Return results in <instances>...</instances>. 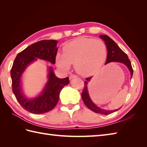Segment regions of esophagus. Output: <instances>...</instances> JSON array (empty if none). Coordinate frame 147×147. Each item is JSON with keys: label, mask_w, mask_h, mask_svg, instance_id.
Returning <instances> with one entry per match:
<instances>
[{"label": "esophagus", "mask_w": 147, "mask_h": 147, "mask_svg": "<svg viewBox=\"0 0 147 147\" xmlns=\"http://www.w3.org/2000/svg\"><path fill=\"white\" fill-rule=\"evenodd\" d=\"M76 76L74 75V74H71V75H70L69 76V80H72L73 78H76Z\"/></svg>", "instance_id": "esophagus-1"}]
</instances>
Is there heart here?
<instances>
[{"label":"heart","mask_w":147,"mask_h":147,"mask_svg":"<svg viewBox=\"0 0 147 147\" xmlns=\"http://www.w3.org/2000/svg\"><path fill=\"white\" fill-rule=\"evenodd\" d=\"M107 48L101 40L82 36L67 43L63 54L56 55V64L64 70L74 65L77 73L88 75L100 68L107 59Z\"/></svg>","instance_id":"b5f03b06"}]
</instances>
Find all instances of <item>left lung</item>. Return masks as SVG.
<instances>
[{
    "instance_id": "left-lung-1",
    "label": "left lung",
    "mask_w": 147,
    "mask_h": 147,
    "mask_svg": "<svg viewBox=\"0 0 147 147\" xmlns=\"http://www.w3.org/2000/svg\"><path fill=\"white\" fill-rule=\"evenodd\" d=\"M100 37L104 40L105 43L107 48V60L105 62V64H107L109 62H121V63H123L125 64L127 68L129 69V70L131 73V78L133 76V70L131 66V63L128 57H127V54L126 53H124L122 50L119 47V46L117 45V43H115L113 40L111 39L110 37L108 36L107 35H100ZM91 79V77L87 78H86V80L85 82V87L83 90L82 97L83 100L84 104L86 105V106L88 108H89L90 110L92 111L96 112V113L107 115L110 114L111 113L118 111L119 109H116V110L114 111H107L105 110V109H102L98 107L94 103H93L92 100L90 99V96L88 94V88H87V84H88V82H89L90 80Z\"/></svg>"
}]
</instances>
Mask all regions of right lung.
Instances as JSON below:
<instances>
[{"label":"right lung","instance_id":"1","mask_svg":"<svg viewBox=\"0 0 147 147\" xmlns=\"http://www.w3.org/2000/svg\"><path fill=\"white\" fill-rule=\"evenodd\" d=\"M57 43L54 40H43L33 43L19 53L12 64L11 70L12 92L21 107L32 114H43L54 109L59 101L61 90L69 83L68 77L62 79L56 77L52 68L49 67L48 82L38 96L28 99L21 92V78L30 64L36 59L55 63Z\"/></svg>","mask_w":147,"mask_h":147}]
</instances>
